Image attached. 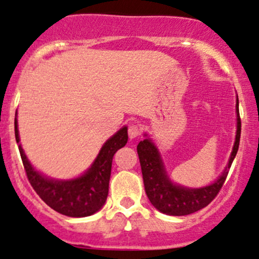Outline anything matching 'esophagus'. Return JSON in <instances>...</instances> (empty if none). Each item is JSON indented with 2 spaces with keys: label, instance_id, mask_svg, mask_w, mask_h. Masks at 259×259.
Instances as JSON below:
<instances>
[{
  "label": "esophagus",
  "instance_id": "34e87169",
  "mask_svg": "<svg viewBox=\"0 0 259 259\" xmlns=\"http://www.w3.org/2000/svg\"><path fill=\"white\" fill-rule=\"evenodd\" d=\"M127 134H129V138L132 140L136 139L141 134V127L136 125V124H130L129 129H127Z\"/></svg>",
  "mask_w": 259,
  "mask_h": 259
}]
</instances>
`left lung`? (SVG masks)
Listing matches in <instances>:
<instances>
[{
	"label": "left lung",
	"instance_id": "obj_1",
	"mask_svg": "<svg viewBox=\"0 0 259 259\" xmlns=\"http://www.w3.org/2000/svg\"><path fill=\"white\" fill-rule=\"evenodd\" d=\"M241 120L239 114V97L236 96V136L227 167L209 185L186 187L174 183L169 178L158 147L147 133H145V140L140 141L138 145V154L145 191L153 207L167 215H187L208 206L214 200L227 179L229 169L239 150Z\"/></svg>",
	"mask_w": 259,
	"mask_h": 259
}]
</instances>
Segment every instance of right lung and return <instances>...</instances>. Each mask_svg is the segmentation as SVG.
<instances>
[{
    "label": "right lung",
    "mask_w": 259,
    "mask_h": 259,
    "mask_svg": "<svg viewBox=\"0 0 259 259\" xmlns=\"http://www.w3.org/2000/svg\"><path fill=\"white\" fill-rule=\"evenodd\" d=\"M14 133L26 177L32 189L47 206L61 214L73 218L92 215L103 207L108 196L113 156L126 145L127 126H123L107 140L88 170L79 177L67 180L49 178L34 168L20 145L17 113Z\"/></svg>",
    "instance_id": "add662e5"
}]
</instances>
